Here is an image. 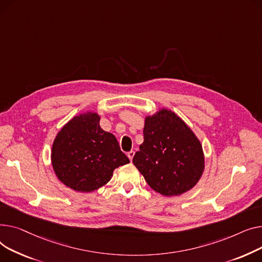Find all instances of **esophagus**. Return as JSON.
Segmentation results:
<instances>
[{
    "label": "esophagus",
    "mask_w": 262,
    "mask_h": 262,
    "mask_svg": "<svg viewBox=\"0 0 262 262\" xmlns=\"http://www.w3.org/2000/svg\"><path fill=\"white\" fill-rule=\"evenodd\" d=\"M134 151H129L128 153H127V156H128V158L130 159V161H132V159H133V157H134Z\"/></svg>",
    "instance_id": "obj_1"
}]
</instances>
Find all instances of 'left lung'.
Returning a JSON list of instances; mask_svg holds the SVG:
<instances>
[{
  "label": "left lung",
  "mask_w": 262,
  "mask_h": 262,
  "mask_svg": "<svg viewBox=\"0 0 262 262\" xmlns=\"http://www.w3.org/2000/svg\"><path fill=\"white\" fill-rule=\"evenodd\" d=\"M133 164L153 190L170 196L195 185L204 170V156L185 122L173 112L161 110L146 118L144 143Z\"/></svg>",
  "instance_id": "1"
}]
</instances>
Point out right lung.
I'll return each instance as SVG.
<instances>
[{
    "label": "right lung",
    "instance_id": "add662e5",
    "mask_svg": "<svg viewBox=\"0 0 262 262\" xmlns=\"http://www.w3.org/2000/svg\"><path fill=\"white\" fill-rule=\"evenodd\" d=\"M96 113L71 119L57 134L52 164L58 179L81 192L98 189L109 182L114 169L130 163L116 137L103 131Z\"/></svg>",
    "mask_w": 262,
    "mask_h": 262
}]
</instances>
